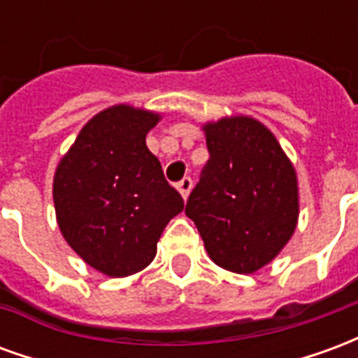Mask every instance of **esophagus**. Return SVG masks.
Wrapping results in <instances>:
<instances>
[{
    "label": "esophagus",
    "instance_id": "esophagus-1",
    "mask_svg": "<svg viewBox=\"0 0 358 358\" xmlns=\"http://www.w3.org/2000/svg\"><path fill=\"white\" fill-rule=\"evenodd\" d=\"M176 187H178V192L182 194V197L186 199L187 195H189V192H192V187H194V180L189 178V176H184V178L176 184Z\"/></svg>",
    "mask_w": 358,
    "mask_h": 358
}]
</instances>
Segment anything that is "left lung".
I'll return each mask as SVG.
<instances>
[{"mask_svg": "<svg viewBox=\"0 0 358 358\" xmlns=\"http://www.w3.org/2000/svg\"><path fill=\"white\" fill-rule=\"evenodd\" d=\"M205 134L209 161L187 197L186 215L218 266L251 274L295 230V171L276 138L253 118H222L205 126Z\"/></svg>", "mask_w": 358, "mask_h": 358, "instance_id": "1", "label": "left lung"}]
</instances>
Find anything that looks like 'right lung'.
I'll list each match as a JSON object with an SVG mask.
<instances>
[{
  "label": "right lung",
  "instance_id": "1",
  "mask_svg": "<svg viewBox=\"0 0 358 358\" xmlns=\"http://www.w3.org/2000/svg\"><path fill=\"white\" fill-rule=\"evenodd\" d=\"M159 115L117 105L84 126L59 163L53 201L66 243L113 278L145 268L184 199L145 145Z\"/></svg>",
  "mask_w": 358,
  "mask_h": 358
}]
</instances>
